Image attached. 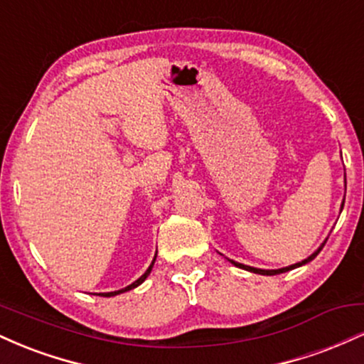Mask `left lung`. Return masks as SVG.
<instances>
[{
    "label": "left lung",
    "instance_id": "1",
    "mask_svg": "<svg viewBox=\"0 0 364 364\" xmlns=\"http://www.w3.org/2000/svg\"><path fill=\"white\" fill-rule=\"evenodd\" d=\"M325 245V243H323ZM323 245L320 246L318 250H316L315 253H311L310 257L306 258V260H303V262H298V263H294V265H289V267H284V269H277V270H263V269H255V267H250V265H243V263H237V262H235V260H229L232 263V265H236V267H240V269H245V270H248V272H253V274H260V275H275V274H284V272H289V270H292V269H296V267H301V265H304V263H308V262H311L313 258L316 257V255H318L320 252H321V248H323Z\"/></svg>",
    "mask_w": 364,
    "mask_h": 364
}]
</instances>
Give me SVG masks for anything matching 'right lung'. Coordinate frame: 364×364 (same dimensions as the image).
<instances>
[{
    "label": "right lung",
    "instance_id": "right-lung-1",
    "mask_svg": "<svg viewBox=\"0 0 364 364\" xmlns=\"http://www.w3.org/2000/svg\"><path fill=\"white\" fill-rule=\"evenodd\" d=\"M154 262H156V258H154L152 260V263H150V267L147 270H145V274L141 275L140 279H136L135 282L133 284H129V286H127V287H123V289H119V291H111V292H99V296H104V298H111V296H116V294H121V292H127V291H132V289H135L136 286H140L141 282L145 281V279L149 277V274H150V270H152V267H154Z\"/></svg>",
    "mask_w": 364,
    "mask_h": 364
}]
</instances>
